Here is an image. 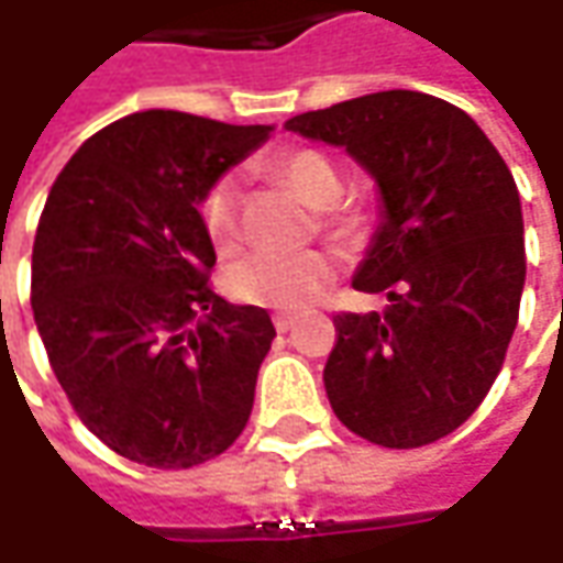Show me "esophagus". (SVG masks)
Returning <instances> with one entry per match:
<instances>
[{"mask_svg": "<svg viewBox=\"0 0 563 563\" xmlns=\"http://www.w3.org/2000/svg\"><path fill=\"white\" fill-rule=\"evenodd\" d=\"M272 322H275V329H278V332H288V329L294 325L291 316H285V313H278L275 319H272Z\"/></svg>", "mask_w": 563, "mask_h": 563, "instance_id": "obj_1", "label": "esophagus"}]
</instances>
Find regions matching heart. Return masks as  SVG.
Returning a JSON list of instances; mask_svg holds the SVG:
<instances>
[{"instance_id": "obj_1", "label": "heart", "mask_w": 563, "mask_h": 563, "mask_svg": "<svg viewBox=\"0 0 563 563\" xmlns=\"http://www.w3.org/2000/svg\"><path fill=\"white\" fill-rule=\"evenodd\" d=\"M275 172L285 185L303 203L332 206L341 194V172L338 165L316 153V150H291L285 153ZM200 225L206 241L219 253H234L244 241L241 228V185L238 178H219L203 194L200 203ZM329 225L347 228L344 216H329ZM338 263L325 250H307V253H253L247 260L234 263L225 278L228 294L244 307H263V310H282V313H300L313 307L322 294L329 291L335 278Z\"/></svg>"}]
</instances>
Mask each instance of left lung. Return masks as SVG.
Here are the masks:
<instances>
[{
	"instance_id": "1",
	"label": "left lung",
	"mask_w": 563,
	"mask_h": 563,
	"mask_svg": "<svg viewBox=\"0 0 563 563\" xmlns=\"http://www.w3.org/2000/svg\"><path fill=\"white\" fill-rule=\"evenodd\" d=\"M285 128L344 146L378 187V228L354 288L382 313H338L325 395L382 448L439 442L473 417L508 354L527 282L514 175L464 109L382 90Z\"/></svg>"
}]
</instances>
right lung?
Here are the masks:
<instances>
[{"label":"right lung","instance_id":"add662e5","mask_svg":"<svg viewBox=\"0 0 563 563\" xmlns=\"http://www.w3.org/2000/svg\"><path fill=\"white\" fill-rule=\"evenodd\" d=\"M269 131L134 112L84 143L49 190L33 322L77 417L128 461L187 470L247 426L275 329L263 307L206 285L216 250L200 203Z\"/></svg>","mask_w":563,"mask_h":563}]
</instances>
